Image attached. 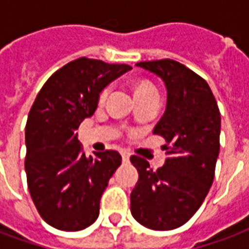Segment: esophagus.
Here are the masks:
<instances>
[{
	"label": "esophagus",
	"mask_w": 249,
	"mask_h": 249,
	"mask_svg": "<svg viewBox=\"0 0 249 249\" xmlns=\"http://www.w3.org/2000/svg\"><path fill=\"white\" fill-rule=\"evenodd\" d=\"M121 156H123V161L124 162H128L129 161V152H126V151H121Z\"/></svg>",
	"instance_id": "esophagus-1"
}]
</instances>
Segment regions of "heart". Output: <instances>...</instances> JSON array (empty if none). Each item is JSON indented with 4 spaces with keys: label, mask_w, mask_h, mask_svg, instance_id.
Masks as SVG:
<instances>
[{
    "label": "heart",
    "mask_w": 249,
    "mask_h": 249,
    "mask_svg": "<svg viewBox=\"0 0 249 249\" xmlns=\"http://www.w3.org/2000/svg\"><path fill=\"white\" fill-rule=\"evenodd\" d=\"M108 93H109V88L104 89L103 92H101V94H100V101H101V103L105 101V98H107V96H108ZM136 93H157V90H156V88L153 87L152 84L142 82V84H140V85L137 87Z\"/></svg>",
    "instance_id": "b5f03b06"
}]
</instances>
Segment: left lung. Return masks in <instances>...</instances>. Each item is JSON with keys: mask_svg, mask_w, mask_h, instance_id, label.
Instances as JSON below:
<instances>
[{"mask_svg": "<svg viewBox=\"0 0 249 249\" xmlns=\"http://www.w3.org/2000/svg\"><path fill=\"white\" fill-rule=\"evenodd\" d=\"M161 78L167 108L153 133L167 141L168 159L159 169L140 156L130 161L139 180L130 193V212L141 225L169 231L196 213L213 183L220 151V112L207 81L175 60L137 62Z\"/></svg>", "mask_w": 249, "mask_h": 249, "instance_id": "1", "label": "left lung"}]
</instances>
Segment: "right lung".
<instances>
[{
    "instance_id": "1",
    "label": "right lung",
    "mask_w": 249,
    "mask_h": 249,
    "mask_svg": "<svg viewBox=\"0 0 249 249\" xmlns=\"http://www.w3.org/2000/svg\"><path fill=\"white\" fill-rule=\"evenodd\" d=\"M130 69L77 58L49 77L32 105L25 128L28 188L41 217L57 230L81 231L97 220L121 156L110 149L87 157L76 130L94 113L104 88Z\"/></svg>"
}]
</instances>
